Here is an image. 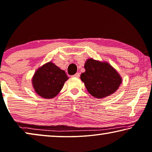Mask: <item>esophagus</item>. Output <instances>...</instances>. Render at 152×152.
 <instances>
[{
	"instance_id": "esophagus-1",
	"label": "esophagus",
	"mask_w": 152,
	"mask_h": 152,
	"mask_svg": "<svg viewBox=\"0 0 152 152\" xmlns=\"http://www.w3.org/2000/svg\"><path fill=\"white\" fill-rule=\"evenodd\" d=\"M73 77H75V78H79V77H80V74L79 73H76L75 75H74V76H72Z\"/></svg>"
}]
</instances>
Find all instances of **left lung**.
<instances>
[{"label":"left lung","mask_w":152,"mask_h":152,"mask_svg":"<svg viewBox=\"0 0 152 152\" xmlns=\"http://www.w3.org/2000/svg\"><path fill=\"white\" fill-rule=\"evenodd\" d=\"M85 72L80 75L88 92L98 99L110 96L119 89L122 78L110 63L90 58L84 65Z\"/></svg>","instance_id":"8db88e82"}]
</instances>
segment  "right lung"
I'll return each mask as SVG.
<instances>
[{
	"mask_svg": "<svg viewBox=\"0 0 152 152\" xmlns=\"http://www.w3.org/2000/svg\"><path fill=\"white\" fill-rule=\"evenodd\" d=\"M68 78L64 70L50 61L36 70L31 81L38 96L45 99H52L61 91Z\"/></svg>",
	"mask_w": 152,
	"mask_h": 152,
	"instance_id": "1",
	"label": "right lung"
}]
</instances>
